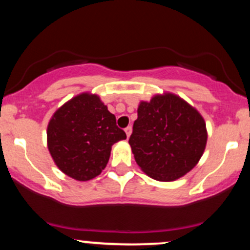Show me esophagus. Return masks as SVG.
<instances>
[{
	"mask_svg": "<svg viewBox=\"0 0 250 250\" xmlns=\"http://www.w3.org/2000/svg\"><path fill=\"white\" fill-rule=\"evenodd\" d=\"M125 135H127V137L129 139V136L131 135V131H133V128H131V125H129V127L125 128Z\"/></svg>",
	"mask_w": 250,
	"mask_h": 250,
	"instance_id": "1",
	"label": "esophagus"
}]
</instances>
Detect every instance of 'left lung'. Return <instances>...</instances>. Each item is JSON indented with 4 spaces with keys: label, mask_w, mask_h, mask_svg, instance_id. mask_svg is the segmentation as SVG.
I'll return each instance as SVG.
<instances>
[{
    "label": "left lung",
    "mask_w": 250,
    "mask_h": 250,
    "mask_svg": "<svg viewBox=\"0 0 250 250\" xmlns=\"http://www.w3.org/2000/svg\"><path fill=\"white\" fill-rule=\"evenodd\" d=\"M207 139V127L199 110L167 91L139 103L129 145L143 173L156 181L171 182L199 163Z\"/></svg>",
    "instance_id": "obj_1"
}]
</instances>
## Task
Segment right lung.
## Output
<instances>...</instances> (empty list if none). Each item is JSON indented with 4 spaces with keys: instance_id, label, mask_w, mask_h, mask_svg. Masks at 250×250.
<instances>
[{
    "instance_id": "right-lung-1",
    "label": "right lung",
    "mask_w": 250,
    "mask_h": 250,
    "mask_svg": "<svg viewBox=\"0 0 250 250\" xmlns=\"http://www.w3.org/2000/svg\"><path fill=\"white\" fill-rule=\"evenodd\" d=\"M116 125L115 115L99 95L79 94L62 104L50 117L47 146L57 168L76 181H88L101 174L114 143L125 140Z\"/></svg>"
}]
</instances>
